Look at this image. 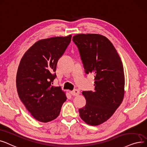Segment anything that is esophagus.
<instances>
[{
    "label": "esophagus",
    "mask_w": 147,
    "mask_h": 147,
    "mask_svg": "<svg viewBox=\"0 0 147 147\" xmlns=\"http://www.w3.org/2000/svg\"><path fill=\"white\" fill-rule=\"evenodd\" d=\"M70 93H71V94L72 96H77V95L80 94V91L78 90L75 89V90H73V91H71V92H70Z\"/></svg>",
    "instance_id": "1"
}]
</instances>
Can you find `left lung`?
<instances>
[{
	"instance_id": "left-lung-1",
	"label": "left lung",
	"mask_w": 147,
	"mask_h": 147,
	"mask_svg": "<svg viewBox=\"0 0 147 147\" xmlns=\"http://www.w3.org/2000/svg\"><path fill=\"white\" fill-rule=\"evenodd\" d=\"M72 40L78 48L86 73L94 76V90L82 92L86 105L79 109L80 116L87 124L98 125L109 119L123 100V65L116 49L105 36L81 33Z\"/></svg>"
}]
</instances>
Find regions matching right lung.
I'll list each match as a JSON object with an SVG mask.
<instances>
[{
  "label": "right lung",
  "mask_w": 147,
  "mask_h": 147,
  "mask_svg": "<svg viewBox=\"0 0 147 147\" xmlns=\"http://www.w3.org/2000/svg\"><path fill=\"white\" fill-rule=\"evenodd\" d=\"M71 38L69 34L40 39L25 53L20 61L16 77L18 94L27 111L40 122L55 119L67 99L60 87L53 86L51 83L56 76L53 74L57 61Z\"/></svg>",
  "instance_id": "right-lung-1"
}]
</instances>
